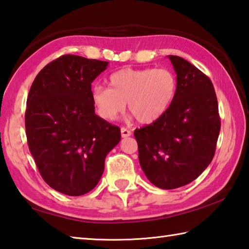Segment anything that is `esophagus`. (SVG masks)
Masks as SVG:
<instances>
[{
  "mask_svg": "<svg viewBox=\"0 0 249 249\" xmlns=\"http://www.w3.org/2000/svg\"><path fill=\"white\" fill-rule=\"evenodd\" d=\"M121 134H122V137L126 138V137H128V136H130V135H132V132H130V130L127 129V128L122 127L121 128Z\"/></svg>",
  "mask_w": 249,
  "mask_h": 249,
  "instance_id": "obj_1",
  "label": "esophagus"
}]
</instances>
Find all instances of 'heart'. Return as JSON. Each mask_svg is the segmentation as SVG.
Returning a JSON list of instances; mask_svg holds the SVG:
<instances>
[{"label": "heart", "instance_id": "obj_1", "mask_svg": "<svg viewBox=\"0 0 249 249\" xmlns=\"http://www.w3.org/2000/svg\"><path fill=\"white\" fill-rule=\"evenodd\" d=\"M110 88L94 86L92 105L98 115L106 121L116 120L128 110L142 124L159 120L173 102L178 78L169 69H123L109 78Z\"/></svg>", "mask_w": 249, "mask_h": 249}]
</instances>
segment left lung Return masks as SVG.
<instances>
[{
    "mask_svg": "<svg viewBox=\"0 0 249 249\" xmlns=\"http://www.w3.org/2000/svg\"><path fill=\"white\" fill-rule=\"evenodd\" d=\"M169 58L178 78L174 100L159 120L134 132L140 166L162 189L187 185L207 169L221 127L210 78L183 57Z\"/></svg>",
    "mask_w": 249,
    "mask_h": 249,
    "instance_id": "obj_1",
    "label": "left lung"
}]
</instances>
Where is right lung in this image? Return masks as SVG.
Instances as JSON below:
<instances>
[{
    "label": "right lung",
    "mask_w": 249,
    "mask_h": 249,
    "mask_svg": "<svg viewBox=\"0 0 249 249\" xmlns=\"http://www.w3.org/2000/svg\"><path fill=\"white\" fill-rule=\"evenodd\" d=\"M109 63L66 54L31 85L25 127L29 150L50 187L81 196L97 186L121 129L94 113L91 83Z\"/></svg>",
    "instance_id": "right-lung-1"
}]
</instances>
